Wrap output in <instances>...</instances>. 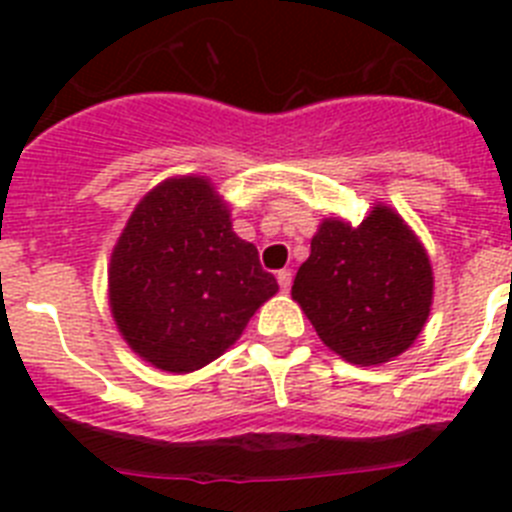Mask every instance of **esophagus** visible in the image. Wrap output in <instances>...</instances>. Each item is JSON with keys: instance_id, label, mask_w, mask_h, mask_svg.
<instances>
[{"instance_id": "esophagus-1", "label": "esophagus", "mask_w": 512, "mask_h": 512, "mask_svg": "<svg viewBox=\"0 0 512 512\" xmlns=\"http://www.w3.org/2000/svg\"><path fill=\"white\" fill-rule=\"evenodd\" d=\"M277 282H279V287L284 289V292H289V287H292V271H289V269L277 271Z\"/></svg>"}]
</instances>
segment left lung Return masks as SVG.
<instances>
[{"label": "left lung", "mask_w": 512, "mask_h": 512, "mask_svg": "<svg viewBox=\"0 0 512 512\" xmlns=\"http://www.w3.org/2000/svg\"><path fill=\"white\" fill-rule=\"evenodd\" d=\"M292 297L325 346L351 364L400 356L431 312L433 274L425 248L390 207L351 228L325 220L297 269Z\"/></svg>", "instance_id": "1"}]
</instances>
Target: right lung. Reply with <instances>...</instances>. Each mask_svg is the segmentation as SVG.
Wrapping results in <instances>:
<instances>
[{
  "label": "right lung",
  "instance_id": "add662e5",
  "mask_svg": "<svg viewBox=\"0 0 512 512\" xmlns=\"http://www.w3.org/2000/svg\"><path fill=\"white\" fill-rule=\"evenodd\" d=\"M279 289L230 228L210 182L182 176L143 197L112 251L110 305L135 354L164 372L202 369Z\"/></svg>",
  "mask_w": 512,
  "mask_h": 512
}]
</instances>
